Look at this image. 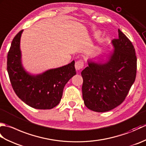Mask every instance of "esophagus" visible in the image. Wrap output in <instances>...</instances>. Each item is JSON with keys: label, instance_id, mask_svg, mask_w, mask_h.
Masks as SVG:
<instances>
[{"label": "esophagus", "instance_id": "34e87169", "mask_svg": "<svg viewBox=\"0 0 146 146\" xmlns=\"http://www.w3.org/2000/svg\"><path fill=\"white\" fill-rule=\"evenodd\" d=\"M75 66L76 70H81L83 68V66H84V63H83V61L82 60H79L76 62Z\"/></svg>", "mask_w": 146, "mask_h": 146}]
</instances>
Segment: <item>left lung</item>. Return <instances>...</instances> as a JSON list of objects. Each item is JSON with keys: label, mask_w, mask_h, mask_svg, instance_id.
I'll return each instance as SVG.
<instances>
[{"label": "left lung", "mask_w": 146, "mask_h": 146, "mask_svg": "<svg viewBox=\"0 0 146 146\" xmlns=\"http://www.w3.org/2000/svg\"><path fill=\"white\" fill-rule=\"evenodd\" d=\"M111 43L114 51L105 63L88 61L82 71L83 99L88 109L105 112L124 101L134 83L137 57L131 41L120 29Z\"/></svg>", "instance_id": "obj_1"}]
</instances>
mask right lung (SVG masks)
Masks as SVG:
<instances>
[{
	"label": "right lung",
	"mask_w": 146,
	"mask_h": 146,
	"mask_svg": "<svg viewBox=\"0 0 146 146\" xmlns=\"http://www.w3.org/2000/svg\"><path fill=\"white\" fill-rule=\"evenodd\" d=\"M23 31L14 37L7 54V69L12 86L17 97L29 106L51 109L60 103L65 85L76 75L75 61L40 75H30L21 63L20 39Z\"/></svg>",
	"instance_id": "add662e5"
}]
</instances>
